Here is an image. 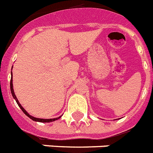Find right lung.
Listing matches in <instances>:
<instances>
[{
	"mask_svg": "<svg viewBox=\"0 0 153 153\" xmlns=\"http://www.w3.org/2000/svg\"><path fill=\"white\" fill-rule=\"evenodd\" d=\"M12 76H13V75H12V71H11V79H10V91H11L12 96H13V98L15 99L16 104H18V106H19V107H20V108L22 110V111H23V112L24 113V114H25L27 117H30L31 120H33L37 121V122H41V123H49V122H53V121L59 119V118L61 117L62 116L59 117H57V118H53V119H41V118L34 117H33V116H31V115H30V114H29L28 113H27V111H25V109H24V108H23V107H22L21 104H20V102H19L18 100H17V98H16V95H15L14 91H13V82H12V81H13V78H12Z\"/></svg>",
	"mask_w": 153,
	"mask_h": 153,
	"instance_id": "obj_1",
	"label": "right lung"
}]
</instances>
